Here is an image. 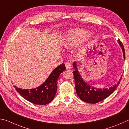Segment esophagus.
<instances>
[{"label":"esophagus","mask_w":129,"mask_h":129,"mask_svg":"<svg viewBox=\"0 0 129 129\" xmlns=\"http://www.w3.org/2000/svg\"><path fill=\"white\" fill-rule=\"evenodd\" d=\"M65 67H66L67 69H71L72 68L71 63L69 61H67L66 63H65Z\"/></svg>","instance_id":"1"}]
</instances>
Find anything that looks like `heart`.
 <instances>
[{"instance_id":"1","label":"heart","mask_w":129,"mask_h":129,"mask_svg":"<svg viewBox=\"0 0 129 129\" xmlns=\"http://www.w3.org/2000/svg\"><path fill=\"white\" fill-rule=\"evenodd\" d=\"M89 36V33L82 29L72 30L65 37L62 42V45L67 48L72 47L85 40Z\"/></svg>"}]
</instances>
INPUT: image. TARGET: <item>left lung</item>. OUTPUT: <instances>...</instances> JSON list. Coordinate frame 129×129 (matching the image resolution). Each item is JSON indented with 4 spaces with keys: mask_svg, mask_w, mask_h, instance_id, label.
Returning <instances> with one entry per match:
<instances>
[{
    "mask_svg": "<svg viewBox=\"0 0 129 129\" xmlns=\"http://www.w3.org/2000/svg\"><path fill=\"white\" fill-rule=\"evenodd\" d=\"M118 42L122 50L123 57L125 59V49H124L122 43L120 41V39H118ZM73 67L74 69H76V71H73V74L76 92L80 99L88 103L95 104L106 99L110 95H111L118 87L122 79L121 77L118 82L113 87H111L109 88H96L89 86L83 81L80 74H79L76 62L73 63Z\"/></svg>",
    "mask_w": 129,
    "mask_h": 129,
    "instance_id": "1",
    "label": "left lung"
}]
</instances>
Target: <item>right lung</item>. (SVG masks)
Here are the masks:
<instances>
[{"instance_id":"obj_1","label":"right lung","mask_w":129,"mask_h":129,"mask_svg":"<svg viewBox=\"0 0 129 129\" xmlns=\"http://www.w3.org/2000/svg\"><path fill=\"white\" fill-rule=\"evenodd\" d=\"M66 69L65 64H61L55 68L46 81L36 88L22 89L14 86L20 95L32 103L37 105H46L53 99L57 90V79L60 74Z\"/></svg>"}]
</instances>
